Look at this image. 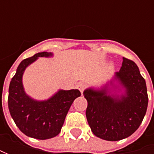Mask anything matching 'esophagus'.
<instances>
[{
	"instance_id": "34e87169",
	"label": "esophagus",
	"mask_w": 154,
	"mask_h": 154,
	"mask_svg": "<svg viewBox=\"0 0 154 154\" xmlns=\"http://www.w3.org/2000/svg\"><path fill=\"white\" fill-rule=\"evenodd\" d=\"M77 88L80 90V92H81V93H83L84 89L86 88V84H85L84 82H80V83H78V85H77Z\"/></svg>"
}]
</instances>
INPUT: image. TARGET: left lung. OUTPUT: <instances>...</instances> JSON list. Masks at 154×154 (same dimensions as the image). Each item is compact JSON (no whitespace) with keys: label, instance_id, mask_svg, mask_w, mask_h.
I'll return each mask as SVG.
<instances>
[{"label":"left lung","instance_id":"left-lung-1","mask_svg":"<svg viewBox=\"0 0 154 154\" xmlns=\"http://www.w3.org/2000/svg\"><path fill=\"white\" fill-rule=\"evenodd\" d=\"M87 100L86 116L92 133L100 139H125L140 127L147 109L148 97L144 78L137 65L122 57L119 72L99 87L83 92Z\"/></svg>","mask_w":154,"mask_h":154}]
</instances>
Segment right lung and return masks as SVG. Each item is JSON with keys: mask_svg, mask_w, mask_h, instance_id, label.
<instances>
[{"mask_svg": "<svg viewBox=\"0 0 154 154\" xmlns=\"http://www.w3.org/2000/svg\"><path fill=\"white\" fill-rule=\"evenodd\" d=\"M53 56V53L44 51L23 60L9 86L10 115L22 133L35 139H51L59 134L70 106L74 99L80 96L78 89H59L49 98L38 100L26 92L23 75L27 67L39 57Z\"/></svg>", "mask_w": 154, "mask_h": 154, "instance_id": "1", "label": "right lung"}]
</instances>
